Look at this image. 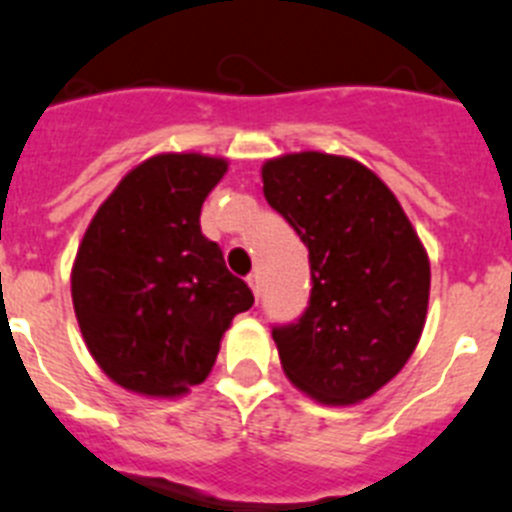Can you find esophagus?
I'll return each mask as SVG.
<instances>
[{
	"mask_svg": "<svg viewBox=\"0 0 512 512\" xmlns=\"http://www.w3.org/2000/svg\"><path fill=\"white\" fill-rule=\"evenodd\" d=\"M247 286L252 288V293H255V299H257V296H260V273L247 275Z\"/></svg>",
	"mask_w": 512,
	"mask_h": 512,
	"instance_id": "34e87169",
	"label": "esophagus"
}]
</instances>
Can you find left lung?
I'll return each mask as SVG.
<instances>
[{
    "instance_id": "obj_1",
    "label": "left lung",
    "mask_w": 512,
    "mask_h": 512,
    "mask_svg": "<svg viewBox=\"0 0 512 512\" xmlns=\"http://www.w3.org/2000/svg\"><path fill=\"white\" fill-rule=\"evenodd\" d=\"M265 201L309 250L311 299L273 330L281 368L319 404L373 397L410 361L430 299V260L397 195L366 164L293 151L262 164Z\"/></svg>"
}]
</instances>
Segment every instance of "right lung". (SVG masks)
I'll return each mask as SVG.
<instances>
[{"mask_svg":"<svg viewBox=\"0 0 512 512\" xmlns=\"http://www.w3.org/2000/svg\"><path fill=\"white\" fill-rule=\"evenodd\" d=\"M229 159L162 151L100 203L71 265L84 345L110 381L149 399L203 384L221 337L252 306L247 283L203 237L201 208Z\"/></svg>","mask_w":512,"mask_h":512,"instance_id":"right-lung-1","label":"right lung"}]
</instances>
